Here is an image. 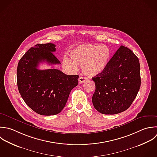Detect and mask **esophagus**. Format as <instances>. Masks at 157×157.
Masks as SVG:
<instances>
[{
    "label": "esophagus",
    "mask_w": 157,
    "mask_h": 157,
    "mask_svg": "<svg viewBox=\"0 0 157 157\" xmlns=\"http://www.w3.org/2000/svg\"><path fill=\"white\" fill-rule=\"evenodd\" d=\"M87 80V79L84 77H82V76H80L79 78H78V81H79V83H83L84 82L86 81Z\"/></svg>",
    "instance_id": "esophagus-1"
}]
</instances>
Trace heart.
<instances>
[{
	"label": "heart",
	"mask_w": 157,
	"mask_h": 157,
	"mask_svg": "<svg viewBox=\"0 0 157 157\" xmlns=\"http://www.w3.org/2000/svg\"><path fill=\"white\" fill-rule=\"evenodd\" d=\"M111 54V50L106 45L84 44L71 51L72 59L65 57L63 64L71 71L77 70V63L81 65L86 75L94 77L105 71L109 63Z\"/></svg>",
	"instance_id": "obj_1"
}]
</instances>
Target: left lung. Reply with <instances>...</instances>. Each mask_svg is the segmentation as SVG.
<instances>
[{"label": "left lung", "instance_id": "8db88e82", "mask_svg": "<svg viewBox=\"0 0 157 157\" xmlns=\"http://www.w3.org/2000/svg\"><path fill=\"white\" fill-rule=\"evenodd\" d=\"M95 91L94 108L103 114H116L127 110L141 86L140 64L137 56L121 46L110 59L105 71L93 77Z\"/></svg>", "mask_w": 157, "mask_h": 157}]
</instances>
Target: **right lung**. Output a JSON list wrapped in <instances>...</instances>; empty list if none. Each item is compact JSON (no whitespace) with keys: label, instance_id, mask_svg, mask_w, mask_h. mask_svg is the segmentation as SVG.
Segmentation results:
<instances>
[{"label":"right lung","instance_id":"right-lung-1","mask_svg":"<svg viewBox=\"0 0 157 157\" xmlns=\"http://www.w3.org/2000/svg\"><path fill=\"white\" fill-rule=\"evenodd\" d=\"M56 45L36 44L19 60L17 68V84L27 105L43 116L59 114L65 107L71 90L78 84V75H67L57 69L39 70L43 62L60 64L53 54Z\"/></svg>","mask_w":157,"mask_h":157}]
</instances>
